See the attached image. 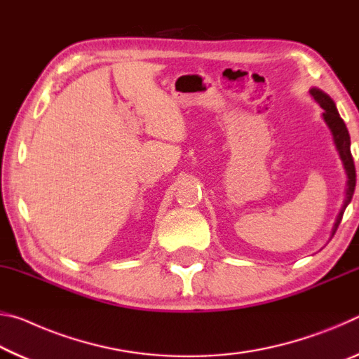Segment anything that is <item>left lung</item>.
<instances>
[{"label":"left lung","instance_id":"obj_1","mask_svg":"<svg viewBox=\"0 0 359 359\" xmlns=\"http://www.w3.org/2000/svg\"><path fill=\"white\" fill-rule=\"evenodd\" d=\"M311 95L313 96V100L318 102L320 107L325 111L323 112V120H325V123L327 125V128L331 130L334 145H336L339 158H340V161H342V165H344L345 174H347V185H345L344 205L339 212L336 222H334V226H332V231H331V238H332L334 233L337 231V226L340 224V220H342V215H344L345 209H347V205L350 204L351 198H353L355 187H356V171H355L353 156H351V151H350L348 130H347V126H345L344 120L340 118V115L337 112V107H336V102L332 101L330 95L325 93L323 90H320V88L313 87L311 90Z\"/></svg>","mask_w":359,"mask_h":359}]
</instances>
